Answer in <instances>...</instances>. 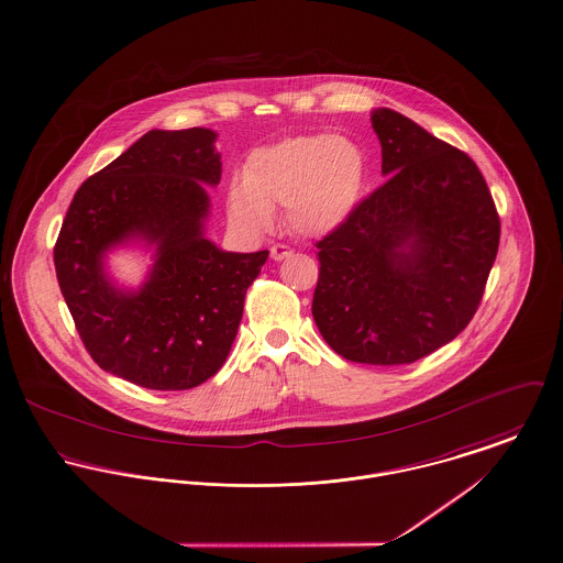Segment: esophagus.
<instances>
[{
    "label": "esophagus",
    "mask_w": 563,
    "mask_h": 563,
    "mask_svg": "<svg viewBox=\"0 0 563 563\" xmlns=\"http://www.w3.org/2000/svg\"><path fill=\"white\" fill-rule=\"evenodd\" d=\"M290 256H292V250H290V247H286V245H279V243H277V245H273V247H271V257H273V260H277V262Z\"/></svg>",
    "instance_id": "1"
}]
</instances>
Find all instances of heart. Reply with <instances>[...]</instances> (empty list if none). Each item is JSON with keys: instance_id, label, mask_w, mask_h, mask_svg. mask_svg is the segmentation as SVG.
Returning <instances> with one entry per match:
<instances>
[{"instance_id": "b5f03b06", "label": "heart", "mask_w": 563, "mask_h": 563, "mask_svg": "<svg viewBox=\"0 0 563 563\" xmlns=\"http://www.w3.org/2000/svg\"><path fill=\"white\" fill-rule=\"evenodd\" d=\"M367 158L353 140L327 133L303 135L250 154L241 183L228 194L230 217L250 230L273 223L284 206L295 234L322 236L340 228L365 189Z\"/></svg>"}]
</instances>
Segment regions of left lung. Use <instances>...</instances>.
<instances>
[{"label":"left lung","instance_id":"8db88e82","mask_svg":"<svg viewBox=\"0 0 563 563\" xmlns=\"http://www.w3.org/2000/svg\"><path fill=\"white\" fill-rule=\"evenodd\" d=\"M372 126L389 176L316 243L311 313L344 358L402 365L452 342L482 301L501 221L468 154L394 109Z\"/></svg>","mask_w":563,"mask_h":563}]
</instances>
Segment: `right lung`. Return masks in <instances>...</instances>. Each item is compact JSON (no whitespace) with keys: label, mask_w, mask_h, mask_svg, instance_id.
<instances>
[{"label":"right lung","mask_w":563,"mask_h":563,"mask_svg":"<svg viewBox=\"0 0 563 563\" xmlns=\"http://www.w3.org/2000/svg\"><path fill=\"white\" fill-rule=\"evenodd\" d=\"M214 140L202 126L148 131L77 189L53 250L90 357L146 389L183 391L219 372L268 257L223 252L205 236L206 185L221 180ZM135 238L157 247L154 271L140 291H122L103 254Z\"/></svg>","instance_id":"add662e5"}]
</instances>
